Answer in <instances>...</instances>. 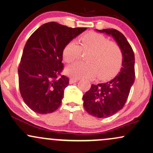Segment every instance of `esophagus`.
I'll return each instance as SVG.
<instances>
[{"mask_svg": "<svg viewBox=\"0 0 153 153\" xmlns=\"http://www.w3.org/2000/svg\"><path fill=\"white\" fill-rule=\"evenodd\" d=\"M76 82H78V79L71 78L70 80H69V83H70V84H73V83H75Z\"/></svg>", "mask_w": 153, "mask_h": 153, "instance_id": "obj_1", "label": "esophagus"}]
</instances>
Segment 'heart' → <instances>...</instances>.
<instances>
[{
    "label": "heart",
    "mask_w": 153,
    "mask_h": 153,
    "mask_svg": "<svg viewBox=\"0 0 153 153\" xmlns=\"http://www.w3.org/2000/svg\"><path fill=\"white\" fill-rule=\"evenodd\" d=\"M79 43L80 45L72 40L64 46L63 60L72 63L80 58L82 51L88 53L87 62H76L68 66L65 69L68 75L76 79H91L97 75L99 80H107L119 72L123 63V53L117 43L93 32L81 36Z\"/></svg>",
    "instance_id": "1"
}]
</instances>
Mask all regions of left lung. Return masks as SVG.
Wrapping results in <instances>:
<instances>
[{"label":"left lung","instance_id":"obj_1","mask_svg":"<svg viewBox=\"0 0 153 153\" xmlns=\"http://www.w3.org/2000/svg\"><path fill=\"white\" fill-rule=\"evenodd\" d=\"M111 35L123 53V67L119 75L106 83L92 85L82 97L85 109L90 115L107 118L124 107L135 81V56L132 47L124 35L114 29L98 30Z\"/></svg>","mask_w":153,"mask_h":153}]
</instances>
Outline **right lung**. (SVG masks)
Wrapping results in <instances>:
<instances>
[{"label":"right lung","mask_w":153,"mask_h":153,"mask_svg":"<svg viewBox=\"0 0 153 153\" xmlns=\"http://www.w3.org/2000/svg\"><path fill=\"white\" fill-rule=\"evenodd\" d=\"M86 29L47 22L28 39L18 68L19 89L32 111L49 114L61 106L69 85L68 78L61 75L63 48Z\"/></svg>","instance_id":"add662e5"}]
</instances>
